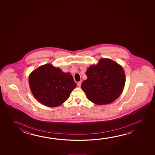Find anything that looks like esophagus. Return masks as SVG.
<instances>
[{"instance_id":"obj_1","label":"esophagus","mask_w":155,"mask_h":155,"mask_svg":"<svg viewBox=\"0 0 155 155\" xmlns=\"http://www.w3.org/2000/svg\"><path fill=\"white\" fill-rule=\"evenodd\" d=\"M81 81H78V83H77V86H78V87H81Z\"/></svg>"}]
</instances>
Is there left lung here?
Here are the masks:
<instances>
[{
    "label": "left lung",
    "mask_w": 155,
    "mask_h": 155,
    "mask_svg": "<svg viewBox=\"0 0 155 155\" xmlns=\"http://www.w3.org/2000/svg\"><path fill=\"white\" fill-rule=\"evenodd\" d=\"M86 80L81 87L87 98L97 105L114 102L122 94L125 81L122 66L110 59H101L86 72Z\"/></svg>",
    "instance_id": "obj_1"
}]
</instances>
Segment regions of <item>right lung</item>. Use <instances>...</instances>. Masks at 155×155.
Masks as SVG:
<instances>
[{
  "instance_id": "right-lung-1",
  "label": "right lung",
  "mask_w": 155,
  "mask_h": 155,
  "mask_svg": "<svg viewBox=\"0 0 155 155\" xmlns=\"http://www.w3.org/2000/svg\"><path fill=\"white\" fill-rule=\"evenodd\" d=\"M29 85L36 99L49 107L63 104L77 86L71 74L49 64L32 72L29 77Z\"/></svg>"
}]
</instances>
